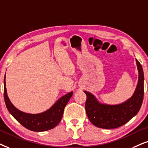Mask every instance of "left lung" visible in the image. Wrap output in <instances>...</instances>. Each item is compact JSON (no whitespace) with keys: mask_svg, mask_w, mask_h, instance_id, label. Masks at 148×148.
<instances>
[{"mask_svg":"<svg viewBox=\"0 0 148 148\" xmlns=\"http://www.w3.org/2000/svg\"><path fill=\"white\" fill-rule=\"evenodd\" d=\"M139 80L132 96L126 102L116 105L101 104L92 93L84 91L87 96L85 110L87 117L96 127L112 129L126 124L140 110L143 100L144 75L141 63L136 59Z\"/></svg>","mask_w":148,"mask_h":148,"instance_id":"left-lung-1","label":"left lung"}]
</instances>
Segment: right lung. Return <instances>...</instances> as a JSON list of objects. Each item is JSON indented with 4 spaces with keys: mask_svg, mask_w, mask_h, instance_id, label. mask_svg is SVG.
Returning a JSON list of instances; mask_svg holds the SVG:
<instances>
[{
    "mask_svg": "<svg viewBox=\"0 0 148 148\" xmlns=\"http://www.w3.org/2000/svg\"><path fill=\"white\" fill-rule=\"evenodd\" d=\"M73 94V91L59 98L49 109L38 114H30L22 112L15 107L8 98L6 89L5 76L4 78V98L9 113L26 128L35 132L50 130L59 124L63 117L64 108Z\"/></svg>",
    "mask_w": 148,
    "mask_h": 148,
    "instance_id": "add662e5",
    "label": "right lung"
}]
</instances>
